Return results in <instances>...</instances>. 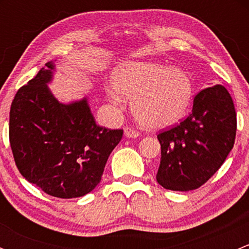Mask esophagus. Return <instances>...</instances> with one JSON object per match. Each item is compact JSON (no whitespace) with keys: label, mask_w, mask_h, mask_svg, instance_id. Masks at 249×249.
<instances>
[{"label":"esophagus","mask_w":249,"mask_h":249,"mask_svg":"<svg viewBox=\"0 0 249 249\" xmlns=\"http://www.w3.org/2000/svg\"><path fill=\"white\" fill-rule=\"evenodd\" d=\"M124 135L127 139H137L140 136V132L137 130H135L134 127H125Z\"/></svg>","instance_id":"1"}]
</instances>
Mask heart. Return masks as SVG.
<instances>
[{
  "label": "heart",
  "mask_w": 249,
  "mask_h": 249,
  "mask_svg": "<svg viewBox=\"0 0 249 249\" xmlns=\"http://www.w3.org/2000/svg\"><path fill=\"white\" fill-rule=\"evenodd\" d=\"M107 92L110 101L124 106L132 99V113L140 125L165 129L187 115L194 97V83L187 71L152 61H126L113 72Z\"/></svg>",
  "instance_id": "obj_1"
}]
</instances>
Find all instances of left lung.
I'll list each match as a JSON object with an SVG mask.
<instances>
[{"instance_id": "1", "label": "left lung", "mask_w": 249, "mask_h": 249, "mask_svg": "<svg viewBox=\"0 0 249 249\" xmlns=\"http://www.w3.org/2000/svg\"><path fill=\"white\" fill-rule=\"evenodd\" d=\"M235 136L236 112L229 91L219 84L201 90L189 117L158 135L161 145L158 183L176 192L197 189L222 166Z\"/></svg>"}]
</instances>
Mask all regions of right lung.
<instances>
[{"label": "right lung", "mask_w": 249, "mask_h": 249, "mask_svg": "<svg viewBox=\"0 0 249 249\" xmlns=\"http://www.w3.org/2000/svg\"><path fill=\"white\" fill-rule=\"evenodd\" d=\"M54 71V62H47L18 90L9 112V142L25 179L48 195L72 199L99 184L123 130L99 126L88 97L60 102L48 87Z\"/></svg>", "instance_id": "add662e5"}]
</instances>
